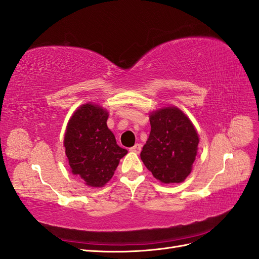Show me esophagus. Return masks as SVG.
Returning a JSON list of instances; mask_svg holds the SVG:
<instances>
[{"label":"esophagus","mask_w":259,"mask_h":259,"mask_svg":"<svg viewBox=\"0 0 259 259\" xmlns=\"http://www.w3.org/2000/svg\"><path fill=\"white\" fill-rule=\"evenodd\" d=\"M140 150H142V146H140L139 144H135L134 146L130 148V151L135 152V153H139Z\"/></svg>","instance_id":"34e87169"}]
</instances>
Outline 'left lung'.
Here are the masks:
<instances>
[{"label": "left lung", "mask_w": 259, "mask_h": 259, "mask_svg": "<svg viewBox=\"0 0 259 259\" xmlns=\"http://www.w3.org/2000/svg\"><path fill=\"white\" fill-rule=\"evenodd\" d=\"M150 125V135L140 152L146 167L163 184L184 182L197 155V131L175 107L152 112Z\"/></svg>", "instance_id": "obj_1"}]
</instances>
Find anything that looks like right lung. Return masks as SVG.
<instances>
[{
  "instance_id": "add662e5",
  "label": "right lung",
  "mask_w": 259,
  "mask_h": 259,
  "mask_svg": "<svg viewBox=\"0 0 259 259\" xmlns=\"http://www.w3.org/2000/svg\"><path fill=\"white\" fill-rule=\"evenodd\" d=\"M107 120L103 108L86 104L74 112L66 131L64 145L72 174L91 187L106 185L127 153L116 145Z\"/></svg>"
}]
</instances>
